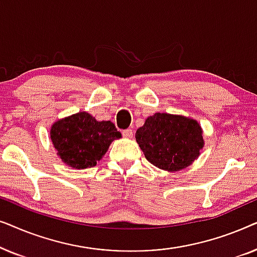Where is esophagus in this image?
<instances>
[{"label": "esophagus", "instance_id": "obj_1", "mask_svg": "<svg viewBox=\"0 0 257 257\" xmlns=\"http://www.w3.org/2000/svg\"><path fill=\"white\" fill-rule=\"evenodd\" d=\"M133 135H135V131L132 128H127L122 131V136L126 137V138H132Z\"/></svg>", "mask_w": 257, "mask_h": 257}]
</instances>
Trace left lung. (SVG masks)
Here are the masks:
<instances>
[{
  "instance_id": "obj_1",
  "label": "left lung",
  "mask_w": 257,
  "mask_h": 257,
  "mask_svg": "<svg viewBox=\"0 0 257 257\" xmlns=\"http://www.w3.org/2000/svg\"><path fill=\"white\" fill-rule=\"evenodd\" d=\"M136 140L151 164L168 172L188 167L205 144L201 126L194 119L160 112L137 130Z\"/></svg>"
}]
</instances>
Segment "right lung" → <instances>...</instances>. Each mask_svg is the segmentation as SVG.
<instances>
[{"mask_svg": "<svg viewBox=\"0 0 257 257\" xmlns=\"http://www.w3.org/2000/svg\"><path fill=\"white\" fill-rule=\"evenodd\" d=\"M50 138L63 163L84 170L96 166L121 133L110 120L97 121L87 112H78L54 122Z\"/></svg>", "mask_w": 257, "mask_h": 257, "instance_id": "1", "label": "right lung"}]
</instances>
